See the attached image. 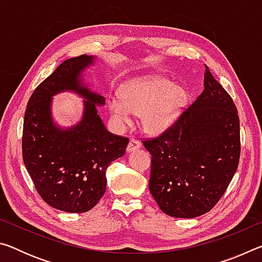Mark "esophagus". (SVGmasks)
I'll return each instance as SVG.
<instances>
[{"label":"esophagus","mask_w":262,"mask_h":262,"mask_svg":"<svg viewBox=\"0 0 262 262\" xmlns=\"http://www.w3.org/2000/svg\"><path fill=\"white\" fill-rule=\"evenodd\" d=\"M141 147H142V144H141V142H140L139 140L132 139V140L129 141V143H128V145H127V151H128V152L134 151V150L139 149V148H141Z\"/></svg>","instance_id":"esophagus-1"}]
</instances>
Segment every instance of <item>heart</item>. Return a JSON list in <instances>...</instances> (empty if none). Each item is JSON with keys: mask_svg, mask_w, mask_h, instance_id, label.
<instances>
[{"mask_svg": "<svg viewBox=\"0 0 262 262\" xmlns=\"http://www.w3.org/2000/svg\"><path fill=\"white\" fill-rule=\"evenodd\" d=\"M120 98L111 99L108 107L119 125H129L130 112L142 115L144 129L157 134L171 125L183 107L186 91L166 78L145 77L123 86Z\"/></svg>", "mask_w": 262, "mask_h": 262, "instance_id": "1", "label": "heart"}]
</instances>
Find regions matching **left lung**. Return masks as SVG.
<instances>
[{
	"label": "left lung",
	"mask_w": 262,
	"mask_h": 262,
	"mask_svg": "<svg viewBox=\"0 0 262 262\" xmlns=\"http://www.w3.org/2000/svg\"><path fill=\"white\" fill-rule=\"evenodd\" d=\"M203 85L202 94L170 127L142 140L152 156L150 193L163 212L178 219L210 211L241 157L237 107L207 66Z\"/></svg>",
	"instance_id": "left-lung-1"
}]
</instances>
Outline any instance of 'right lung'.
Here are the masks:
<instances>
[{"label": "right lung", "mask_w": 262, "mask_h": 262, "mask_svg": "<svg viewBox=\"0 0 262 262\" xmlns=\"http://www.w3.org/2000/svg\"><path fill=\"white\" fill-rule=\"evenodd\" d=\"M94 57L79 55L62 62L39 84L25 110L21 151L34 187L47 205L67 212L94 208L106 189V170L126 152L129 140L106 129L96 105L104 97L82 84L79 74ZM72 90L84 96L83 119L69 130L57 128L50 118L51 96Z\"/></svg>", "instance_id": "add662e5"}]
</instances>
